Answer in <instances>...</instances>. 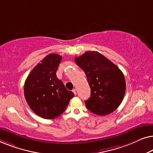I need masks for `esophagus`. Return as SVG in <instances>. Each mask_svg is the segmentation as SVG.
<instances>
[{"label":"esophagus","mask_w":153,"mask_h":153,"mask_svg":"<svg viewBox=\"0 0 153 153\" xmlns=\"http://www.w3.org/2000/svg\"><path fill=\"white\" fill-rule=\"evenodd\" d=\"M72 92L74 93V95H76V90L75 89V88L72 90Z\"/></svg>","instance_id":"34e87169"}]
</instances>
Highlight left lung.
<instances>
[{
    "mask_svg": "<svg viewBox=\"0 0 153 153\" xmlns=\"http://www.w3.org/2000/svg\"><path fill=\"white\" fill-rule=\"evenodd\" d=\"M74 61L84 71L91 88V97L85 101L88 109L99 116L116 110L126 89L122 71L97 51L85 52L75 58Z\"/></svg>",
    "mask_w": 153,
    "mask_h": 153,
    "instance_id": "8db88e82",
    "label": "left lung"
}]
</instances>
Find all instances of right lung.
Wrapping results in <instances>:
<instances>
[{
    "label": "right lung",
    "mask_w": 153,
    "mask_h": 153,
    "mask_svg": "<svg viewBox=\"0 0 153 153\" xmlns=\"http://www.w3.org/2000/svg\"><path fill=\"white\" fill-rule=\"evenodd\" d=\"M61 60V56L49 54L33 69L25 81L27 103L35 114L42 118L59 116L74 95L56 76Z\"/></svg>",
    "instance_id": "1"
}]
</instances>
